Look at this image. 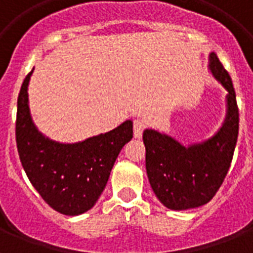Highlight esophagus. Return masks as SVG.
I'll use <instances>...</instances> for the list:
<instances>
[{
	"label": "esophagus",
	"mask_w": 253,
	"mask_h": 253,
	"mask_svg": "<svg viewBox=\"0 0 253 253\" xmlns=\"http://www.w3.org/2000/svg\"><path fill=\"white\" fill-rule=\"evenodd\" d=\"M144 122H143L142 119H135L134 121V136L136 139H140L143 135V130H144Z\"/></svg>",
	"instance_id": "34e87169"
}]
</instances>
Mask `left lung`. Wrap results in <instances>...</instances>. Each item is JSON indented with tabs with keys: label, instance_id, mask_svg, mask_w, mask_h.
<instances>
[{
	"label": "left lung",
	"instance_id": "8db88e82",
	"mask_svg": "<svg viewBox=\"0 0 253 253\" xmlns=\"http://www.w3.org/2000/svg\"><path fill=\"white\" fill-rule=\"evenodd\" d=\"M209 72L226 89V117L215 134L204 142L181 144L170 135L146 128V169L151 188L166 208L188 210L215 196L231 164L239 132V110L232 81L215 53Z\"/></svg>",
	"mask_w": 253,
	"mask_h": 253
}]
</instances>
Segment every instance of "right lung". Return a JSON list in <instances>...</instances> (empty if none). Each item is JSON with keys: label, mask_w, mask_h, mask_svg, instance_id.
I'll use <instances>...</instances> for the list:
<instances>
[{"label": "right lung", "mask_w": 253, "mask_h": 253, "mask_svg": "<svg viewBox=\"0 0 253 253\" xmlns=\"http://www.w3.org/2000/svg\"><path fill=\"white\" fill-rule=\"evenodd\" d=\"M26 76L18 95L15 136L22 167L47 204L64 215L90 210L106 186L123 146L132 139V121L83 142L60 143L38 130L29 106Z\"/></svg>", "instance_id": "right-lung-1"}]
</instances>
